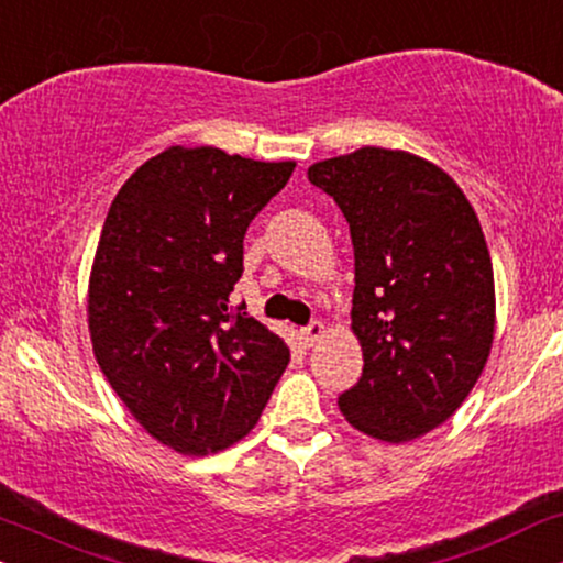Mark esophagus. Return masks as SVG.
Masks as SVG:
<instances>
[{"label":"esophagus","instance_id":"1","mask_svg":"<svg viewBox=\"0 0 563 563\" xmlns=\"http://www.w3.org/2000/svg\"><path fill=\"white\" fill-rule=\"evenodd\" d=\"M324 324H321V321H311L309 327H303L301 329V340H303V344H309V347H313V344H317L321 336H324Z\"/></svg>","mask_w":563,"mask_h":563}]
</instances>
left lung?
Wrapping results in <instances>:
<instances>
[{
	"instance_id": "1",
	"label": "left lung",
	"mask_w": 563,
	"mask_h": 563,
	"mask_svg": "<svg viewBox=\"0 0 563 563\" xmlns=\"http://www.w3.org/2000/svg\"><path fill=\"white\" fill-rule=\"evenodd\" d=\"M355 250L363 376L340 396L355 430L407 443L466 401L494 342V269L476 211L438 164L363 146L309 167Z\"/></svg>"
}]
</instances>
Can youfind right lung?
Masks as SVG:
<instances>
[{"mask_svg": "<svg viewBox=\"0 0 563 563\" xmlns=\"http://www.w3.org/2000/svg\"><path fill=\"white\" fill-rule=\"evenodd\" d=\"M296 162L169 146L120 187L87 290L97 365L172 451L208 455L257 424L290 350L231 290L244 234Z\"/></svg>", "mask_w": 563, "mask_h": 563, "instance_id": "1", "label": "right lung"}]
</instances>
